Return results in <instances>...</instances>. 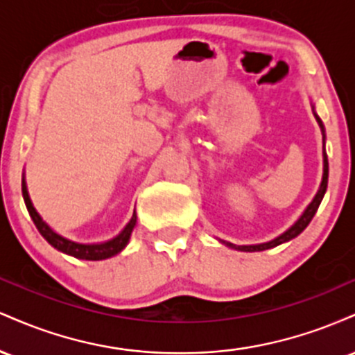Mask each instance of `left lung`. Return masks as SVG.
<instances>
[{
  "mask_svg": "<svg viewBox=\"0 0 355 355\" xmlns=\"http://www.w3.org/2000/svg\"><path fill=\"white\" fill-rule=\"evenodd\" d=\"M312 112H313V105H312ZM313 116H315L317 123H319L320 132H322V144H324V148H322V158H324V173H322V182H320L319 190H317L315 197L312 198V202L307 205V209L304 210V214L297 218V222L294 223V225L288 227L284 234H280L279 237L268 240V242L255 243V245H235V243L225 242V240H218V242H222L223 245H227L229 248H234V250L262 252V250H267V248H274L277 245H280V243H285V242H288V240L295 239L297 235H300L305 229H307V225L311 223V220L313 218V215H315L317 209H319L322 198H324L325 190H327V182H329V160H327V153H325V128H324V123H322V120L315 112H313Z\"/></svg>",
  "mask_w": 355,
  "mask_h": 355,
  "instance_id": "1",
  "label": "left lung"
}]
</instances>
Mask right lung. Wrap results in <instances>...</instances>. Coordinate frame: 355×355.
<instances>
[{
	"label": "right lung",
	"instance_id": "1",
	"mask_svg": "<svg viewBox=\"0 0 355 355\" xmlns=\"http://www.w3.org/2000/svg\"><path fill=\"white\" fill-rule=\"evenodd\" d=\"M21 191H23V198H24V205H26L28 211H30V217L35 222L36 229H38L40 234L43 235V239L50 243L51 247H55L56 250L63 252V254L75 257V259H81V260H105L110 259V257L120 254L123 248L128 245L130 237H132V232L137 225V214L133 211L132 218L130 222L126 223L125 229L116 235V237L105 240V242H98V243H80V242H73L70 239H64L63 235L56 234L55 230L48 225L46 222L42 218V215L36 211L33 207V202H31L30 193H28V187H26V180H24V173H23V180H21Z\"/></svg>",
	"mask_w": 355,
	"mask_h": 355
}]
</instances>
